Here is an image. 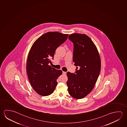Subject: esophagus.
<instances>
[{
  "mask_svg": "<svg viewBox=\"0 0 127 127\" xmlns=\"http://www.w3.org/2000/svg\"><path fill=\"white\" fill-rule=\"evenodd\" d=\"M63 75H66V72H64V71H63Z\"/></svg>",
  "mask_w": 127,
  "mask_h": 127,
  "instance_id": "34e87169",
  "label": "esophagus"
}]
</instances>
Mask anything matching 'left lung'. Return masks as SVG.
I'll use <instances>...</instances> for the list:
<instances>
[{"label":"left lung","mask_w":127,"mask_h":127,"mask_svg":"<svg viewBox=\"0 0 127 127\" xmlns=\"http://www.w3.org/2000/svg\"><path fill=\"white\" fill-rule=\"evenodd\" d=\"M69 39L73 44V62L75 72L67 73L69 93L73 98L81 99L93 90L101 70L100 56L91 39L85 34L73 33Z\"/></svg>","instance_id":"obj_1"}]
</instances>
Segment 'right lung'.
I'll use <instances>...</instances> for the list:
<instances>
[{
	"mask_svg": "<svg viewBox=\"0 0 127 127\" xmlns=\"http://www.w3.org/2000/svg\"><path fill=\"white\" fill-rule=\"evenodd\" d=\"M68 36L57 32H48L35 41L29 51L27 74L32 87L40 95H49L56 88L57 79L63 72L49 64L54 59L56 49L65 41Z\"/></svg>",
	"mask_w": 127,
	"mask_h": 127,
	"instance_id": "1",
	"label": "right lung"
}]
</instances>
